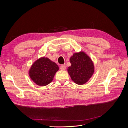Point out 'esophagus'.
Segmentation results:
<instances>
[{"mask_svg": "<svg viewBox=\"0 0 128 128\" xmlns=\"http://www.w3.org/2000/svg\"><path fill=\"white\" fill-rule=\"evenodd\" d=\"M60 69L61 70H64L66 69V67L65 65H61V66L60 67Z\"/></svg>", "mask_w": 128, "mask_h": 128, "instance_id": "obj_1", "label": "esophagus"}]
</instances>
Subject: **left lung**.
Listing matches in <instances>:
<instances>
[{"instance_id":"8db88e82","label":"left lung","mask_w":128,"mask_h":128,"mask_svg":"<svg viewBox=\"0 0 128 128\" xmlns=\"http://www.w3.org/2000/svg\"><path fill=\"white\" fill-rule=\"evenodd\" d=\"M71 66L67 72L72 80L76 84L83 85L90 80L94 72L93 61L84 51L75 52L70 58Z\"/></svg>"}]
</instances>
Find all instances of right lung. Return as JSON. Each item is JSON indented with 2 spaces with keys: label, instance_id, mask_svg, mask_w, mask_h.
Instances as JSON below:
<instances>
[{
  "label": "right lung",
  "instance_id": "add662e5",
  "mask_svg": "<svg viewBox=\"0 0 128 128\" xmlns=\"http://www.w3.org/2000/svg\"><path fill=\"white\" fill-rule=\"evenodd\" d=\"M59 69L54 62L43 56L37 59L32 64L29 70V76L37 86H44L52 82Z\"/></svg>",
  "mask_w": 128,
  "mask_h": 128
}]
</instances>
